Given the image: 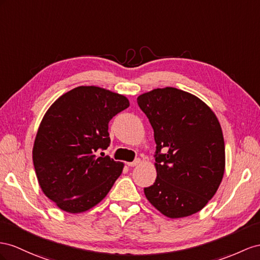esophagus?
<instances>
[{
    "mask_svg": "<svg viewBox=\"0 0 260 260\" xmlns=\"http://www.w3.org/2000/svg\"><path fill=\"white\" fill-rule=\"evenodd\" d=\"M139 162H141V159L137 158V159H135L134 161H132V162H127V165L129 166V167H135V166H137Z\"/></svg>",
    "mask_w": 260,
    "mask_h": 260,
    "instance_id": "esophagus-1",
    "label": "esophagus"
}]
</instances>
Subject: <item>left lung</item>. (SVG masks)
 <instances>
[{"label": "left lung", "instance_id": "1", "mask_svg": "<svg viewBox=\"0 0 260 260\" xmlns=\"http://www.w3.org/2000/svg\"><path fill=\"white\" fill-rule=\"evenodd\" d=\"M137 103L157 145V178L144 189L146 198L170 218L201 211L216 193L225 170L223 133L214 112L198 96L171 86L143 93Z\"/></svg>", "mask_w": 260, "mask_h": 260}]
</instances>
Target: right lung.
I'll use <instances>...</instances> for the list:
<instances>
[{
    "label": "right lung",
    "mask_w": 260,
    "mask_h": 260,
    "mask_svg": "<svg viewBox=\"0 0 260 260\" xmlns=\"http://www.w3.org/2000/svg\"><path fill=\"white\" fill-rule=\"evenodd\" d=\"M129 106L128 99L100 86L81 85L50 105L39 125L32 162L45 196L77 214L109 193L124 164L96 155L110 145L109 122Z\"/></svg>",
    "instance_id": "obj_1"
}]
</instances>
